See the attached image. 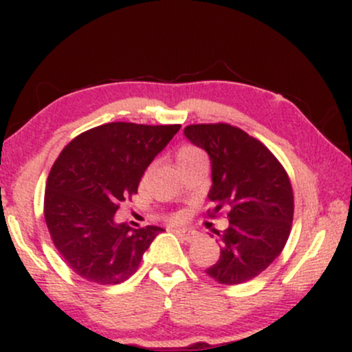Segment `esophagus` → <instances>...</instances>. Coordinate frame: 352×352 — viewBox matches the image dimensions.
Wrapping results in <instances>:
<instances>
[{"mask_svg":"<svg viewBox=\"0 0 352 352\" xmlns=\"http://www.w3.org/2000/svg\"><path fill=\"white\" fill-rule=\"evenodd\" d=\"M172 232H175L177 235L184 238L185 241H193L197 236H199V233H197L195 230H192V228H173Z\"/></svg>","mask_w":352,"mask_h":352,"instance_id":"34e87169","label":"esophagus"}]
</instances>
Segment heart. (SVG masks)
Returning a JSON list of instances; mask_svg holds the SVG:
<instances>
[{
    "label": "heart",
    "mask_w": 352,
    "mask_h": 352,
    "mask_svg": "<svg viewBox=\"0 0 352 352\" xmlns=\"http://www.w3.org/2000/svg\"><path fill=\"white\" fill-rule=\"evenodd\" d=\"M195 159H205L204 152L200 148L193 147V145H184L179 152H177V164H185L190 162V160H195ZM173 220H180V215H173Z\"/></svg>",
    "instance_id": "1"
}]
</instances>
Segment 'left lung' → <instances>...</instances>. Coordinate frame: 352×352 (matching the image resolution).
<instances>
[{"mask_svg": "<svg viewBox=\"0 0 352 352\" xmlns=\"http://www.w3.org/2000/svg\"><path fill=\"white\" fill-rule=\"evenodd\" d=\"M212 164V213L228 207V228L213 230L220 258L207 274L221 285H240L258 276L280 256L292 232L293 190L288 173L260 140L228 124L184 129Z\"/></svg>", "mask_w": 352, "mask_h": 352, "instance_id": "1", "label": "left lung"}]
</instances>
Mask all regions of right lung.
<instances>
[{
	"instance_id": "right-lung-1",
	"label": "right lung",
	"mask_w": 352,
	"mask_h": 352,
	"mask_svg": "<svg viewBox=\"0 0 352 352\" xmlns=\"http://www.w3.org/2000/svg\"><path fill=\"white\" fill-rule=\"evenodd\" d=\"M180 125L111 122L71 140L46 182L44 220L56 250L84 280L117 285L139 268L164 228L117 223L119 205L137 193L152 160Z\"/></svg>"
}]
</instances>
